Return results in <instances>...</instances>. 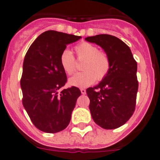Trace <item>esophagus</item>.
Masks as SVG:
<instances>
[{
    "label": "esophagus",
    "mask_w": 160,
    "mask_h": 160,
    "mask_svg": "<svg viewBox=\"0 0 160 160\" xmlns=\"http://www.w3.org/2000/svg\"><path fill=\"white\" fill-rule=\"evenodd\" d=\"M81 93H82V94H86V90H85V89H81Z\"/></svg>",
    "instance_id": "obj_1"
}]
</instances>
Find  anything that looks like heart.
Wrapping results in <instances>:
<instances>
[{
    "label": "heart",
    "instance_id": "1",
    "mask_svg": "<svg viewBox=\"0 0 160 160\" xmlns=\"http://www.w3.org/2000/svg\"><path fill=\"white\" fill-rule=\"evenodd\" d=\"M77 59L84 61L82 69L83 72L78 73L69 79V84L78 88L91 86L96 80L102 81L109 74L111 61L105 52L99 50L94 44L82 42L74 47ZM60 66L68 75L74 73L76 69L75 58L72 52L65 50L60 55Z\"/></svg>",
    "mask_w": 160,
    "mask_h": 160
}]
</instances>
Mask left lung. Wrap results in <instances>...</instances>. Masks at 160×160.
<instances>
[{"label": "left lung", "mask_w": 160, "mask_h": 160, "mask_svg": "<svg viewBox=\"0 0 160 160\" xmlns=\"http://www.w3.org/2000/svg\"><path fill=\"white\" fill-rule=\"evenodd\" d=\"M105 50L111 61V69L104 80L86 90L90 110L97 124L114 129L125 124L136 109L138 90L137 62L129 47L111 35L86 38Z\"/></svg>", "instance_id": "obj_1"}]
</instances>
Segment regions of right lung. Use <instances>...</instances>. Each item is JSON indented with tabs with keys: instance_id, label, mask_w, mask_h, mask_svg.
Instances as JSON below:
<instances>
[{
	"instance_id": "right-lung-1",
	"label": "right lung",
	"mask_w": 160,
	"mask_h": 160,
	"mask_svg": "<svg viewBox=\"0 0 160 160\" xmlns=\"http://www.w3.org/2000/svg\"><path fill=\"white\" fill-rule=\"evenodd\" d=\"M80 38L47 31L38 36L26 53L20 79L22 103L32 122L40 131L58 132L70 123L81 91L71 86L59 92L67 81L60 66V55L67 44Z\"/></svg>"
}]
</instances>
